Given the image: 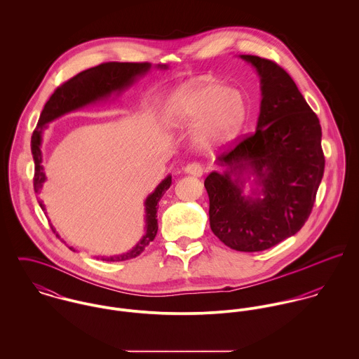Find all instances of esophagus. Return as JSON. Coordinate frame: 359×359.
<instances>
[{
	"mask_svg": "<svg viewBox=\"0 0 359 359\" xmlns=\"http://www.w3.org/2000/svg\"><path fill=\"white\" fill-rule=\"evenodd\" d=\"M184 172L194 175V177H202L203 175V167L199 163H189L184 167Z\"/></svg>",
	"mask_w": 359,
	"mask_h": 359,
	"instance_id": "esophagus-1",
	"label": "esophagus"
}]
</instances>
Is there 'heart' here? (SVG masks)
Returning <instances> with one entry per match:
<instances>
[{
    "mask_svg": "<svg viewBox=\"0 0 359 359\" xmlns=\"http://www.w3.org/2000/svg\"><path fill=\"white\" fill-rule=\"evenodd\" d=\"M248 118L245 95L215 81L192 79L167 98L163 120L170 128H192V141L202 151L229 145Z\"/></svg>",
    "mask_w": 359,
    "mask_h": 359,
    "instance_id": "obj_1",
    "label": "heart"
}]
</instances>
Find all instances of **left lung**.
Wrapping results in <instances>:
<instances>
[{
	"mask_svg": "<svg viewBox=\"0 0 359 359\" xmlns=\"http://www.w3.org/2000/svg\"><path fill=\"white\" fill-rule=\"evenodd\" d=\"M256 69L261 103L256 133L217 157L205 180L210 228L238 252L266 250L297 233L323 177L319 118L275 62L239 55ZM251 191L245 192V184Z\"/></svg>",
	"mask_w": 359,
	"mask_h": 359,
	"instance_id": "1",
	"label": "left lung"
}]
</instances>
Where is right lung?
<instances>
[{"instance_id": "right-lung-1", "label": "right lung", "mask_w": 359, "mask_h": 359, "mask_svg": "<svg viewBox=\"0 0 359 359\" xmlns=\"http://www.w3.org/2000/svg\"><path fill=\"white\" fill-rule=\"evenodd\" d=\"M152 69L151 63H120V62H109L102 63L100 66L87 69L60 87L55 90L48 102L46 103L41 116L39 118L37 127L32 135V154L34 158V191L36 194H41L43 185L47 181L44 165H43V152H41V144H43V134L48 128V123L53 120L74 111L77 109H81L87 104L109 101V98L113 95L120 97L121 93L128 90L140 77H144L149 70ZM154 69L157 70H167V65H154ZM171 185V174H168L156 188L154 192L148 195L145 199V232L142 238L137 242V245L130 249L128 252L117 256H98L95 258L102 261H126L140 256L145 248L152 242L157 233V203L160 202L161 196L165 194V191ZM40 207L46 211V205L43 201H40ZM53 233H56L57 238L59 233L52 226ZM63 241V239H62ZM65 242V241H63ZM66 243V242H65ZM70 250L76 252L73 248H69Z\"/></svg>"}]
</instances>
